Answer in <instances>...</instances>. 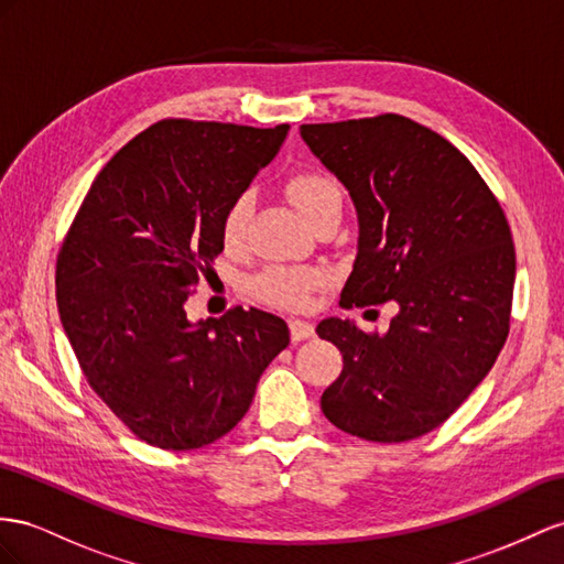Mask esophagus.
Listing matches in <instances>:
<instances>
[{"label":"esophagus","instance_id":"1","mask_svg":"<svg viewBox=\"0 0 564 564\" xmlns=\"http://www.w3.org/2000/svg\"><path fill=\"white\" fill-rule=\"evenodd\" d=\"M312 336H314V326H312L310 322H300V319H293V322H291V338H293L295 343L307 340V338H312Z\"/></svg>","mask_w":564,"mask_h":564}]
</instances>
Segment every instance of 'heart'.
I'll list each match as a JSON object with an SVG mask.
<instances>
[{"label":"heart","instance_id":"b5f03b06","mask_svg":"<svg viewBox=\"0 0 564 564\" xmlns=\"http://www.w3.org/2000/svg\"><path fill=\"white\" fill-rule=\"evenodd\" d=\"M283 193L293 207L314 226L328 214H340L343 187L336 176L324 169H297L288 173ZM252 214V195L240 193L228 202L221 216V240L228 250L242 248L248 238ZM326 283V273L314 267H269L252 281L254 295L271 307L300 312L310 305L312 293Z\"/></svg>","mask_w":564,"mask_h":564}]
</instances>
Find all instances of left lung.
<instances>
[{
    "instance_id": "8db88e82",
    "label": "left lung",
    "mask_w": 564,
    "mask_h": 564,
    "mask_svg": "<svg viewBox=\"0 0 564 564\" xmlns=\"http://www.w3.org/2000/svg\"><path fill=\"white\" fill-rule=\"evenodd\" d=\"M300 135L359 216L340 307L398 302L386 334L324 319L343 352L322 395L350 436L402 443L441 426L484 381L510 334L514 242L498 197L453 142L398 113L305 123Z\"/></svg>"
}]
</instances>
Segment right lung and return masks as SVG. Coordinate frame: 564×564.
<instances>
[{"mask_svg": "<svg viewBox=\"0 0 564 564\" xmlns=\"http://www.w3.org/2000/svg\"><path fill=\"white\" fill-rule=\"evenodd\" d=\"M288 128L156 121L97 173L56 254V307L85 381L162 451L226 436L291 343L281 316L262 310L191 324L183 307L224 250L228 202Z\"/></svg>", "mask_w": 564, "mask_h": 564, "instance_id": "add662e5", "label": "right lung"}]
</instances>
